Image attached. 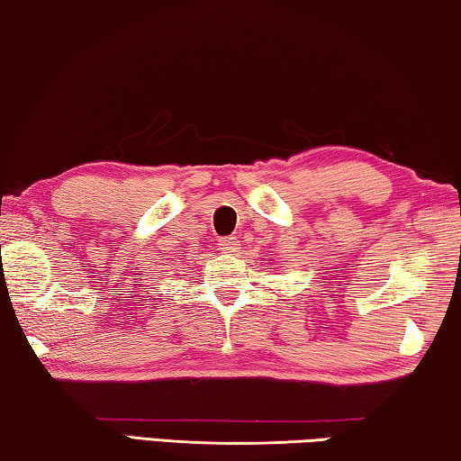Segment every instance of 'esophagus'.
I'll list each match as a JSON object with an SVG mask.
<instances>
[{"label": "esophagus", "mask_w": 461, "mask_h": 461, "mask_svg": "<svg viewBox=\"0 0 461 461\" xmlns=\"http://www.w3.org/2000/svg\"><path fill=\"white\" fill-rule=\"evenodd\" d=\"M219 246H221V250L230 252V254H236L240 250V240L238 238H223L219 240Z\"/></svg>", "instance_id": "34e87169"}]
</instances>
